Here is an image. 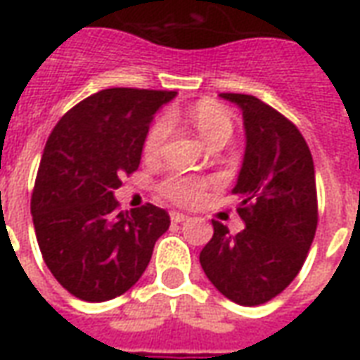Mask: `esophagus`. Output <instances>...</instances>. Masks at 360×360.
I'll return each instance as SVG.
<instances>
[{"instance_id": "34e87169", "label": "esophagus", "mask_w": 360, "mask_h": 360, "mask_svg": "<svg viewBox=\"0 0 360 360\" xmlns=\"http://www.w3.org/2000/svg\"><path fill=\"white\" fill-rule=\"evenodd\" d=\"M185 219H188V216L181 214V212H172V221H173V224H181V221H185Z\"/></svg>"}]
</instances>
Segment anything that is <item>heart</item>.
I'll list each match as a JSON object with an SVG mask.
<instances>
[{
	"label": "heart",
	"mask_w": 360,
	"mask_h": 360,
	"mask_svg": "<svg viewBox=\"0 0 360 360\" xmlns=\"http://www.w3.org/2000/svg\"><path fill=\"white\" fill-rule=\"evenodd\" d=\"M188 119L195 125L198 134L202 136V141L214 148L224 144L226 146L231 134H233V119L227 113L226 108H221L219 103L212 100L198 102L188 111ZM169 117H158L154 125L150 127L146 141H144V154L146 156H158L162 152L165 139L169 134ZM208 187L206 181L195 179V177H183V175H172L160 185V193L177 204H195L200 200L204 191Z\"/></svg>",
	"instance_id": "1"
}]
</instances>
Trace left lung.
<instances>
[{"instance_id": "obj_1", "label": "left lung", "mask_w": 360, "mask_h": 360, "mask_svg": "<svg viewBox=\"0 0 360 360\" xmlns=\"http://www.w3.org/2000/svg\"><path fill=\"white\" fill-rule=\"evenodd\" d=\"M243 113L245 156L233 193L245 229L214 235L200 252L206 278L229 301L255 307L285 289L302 268L318 224L316 179L299 129L249 94H219Z\"/></svg>"}]
</instances>
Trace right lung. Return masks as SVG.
<instances>
[{"label": "right lung", "mask_w": 360, "mask_h": 360, "mask_svg": "<svg viewBox=\"0 0 360 360\" xmlns=\"http://www.w3.org/2000/svg\"><path fill=\"white\" fill-rule=\"evenodd\" d=\"M175 96L100 90L67 111L46 142L30 200L36 239L53 278L82 301L129 291L169 227L154 204L119 212L113 191L139 169L150 123Z\"/></svg>", "instance_id": "add662e5"}]
</instances>
